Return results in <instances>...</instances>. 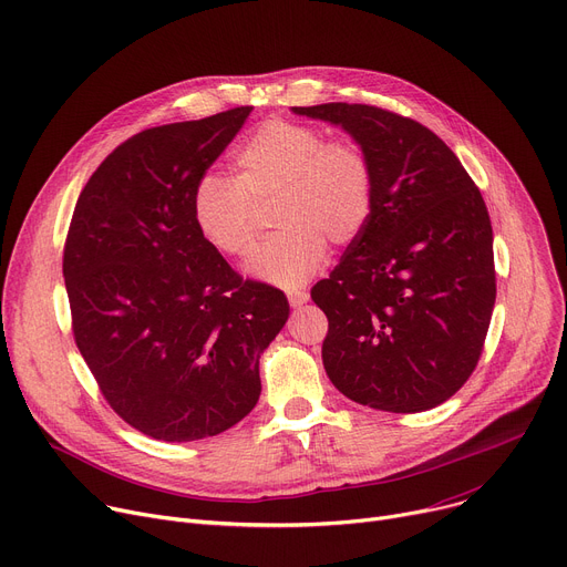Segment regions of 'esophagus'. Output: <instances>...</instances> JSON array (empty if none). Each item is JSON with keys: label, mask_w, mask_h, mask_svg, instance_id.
Returning a JSON list of instances; mask_svg holds the SVG:
<instances>
[{"label": "esophagus", "mask_w": 567, "mask_h": 567, "mask_svg": "<svg viewBox=\"0 0 567 567\" xmlns=\"http://www.w3.org/2000/svg\"><path fill=\"white\" fill-rule=\"evenodd\" d=\"M287 298H289V306H291V308H300V306L308 303L310 293H308L306 289H296V291H289Z\"/></svg>", "instance_id": "1"}]
</instances>
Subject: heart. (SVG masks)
<instances>
[{
  "instance_id": "obj_1",
  "label": "heart",
  "mask_w": 567,
  "mask_h": 567,
  "mask_svg": "<svg viewBox=\"0 0 567 567\" xmlns=\"http://www.w3.org/2000/svg\"><path fill=\"white\" fill-rule=\"evenodd\" d=\"M278 200L274 225L248 271L278 287L310 280L326 241H355L373 209V171L362 147L326 141L308 125L267 121L237 153V177L205 171L192 194L200 237L225 257L250 255L257 239L255 205Z\"/></svg>"
}]
</instances>
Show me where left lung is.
Wrapping results in <instances>:
<instances>
[{"label": "left lung", "instance_id": "8db88e82", "mask_svg": "<svg viewBox=\"0 0 567 567\" xmlns=\"http://www.w3.org/2000/svg\"><path fill=\"white\" fill-rule=\"evenodd\" d=\"M349 132L373 171V209L330 278L312 287L328 317L332 385L385 412H422L472 375L493 317V225L451 147L381 106H291Z\"/></svg>", "mask_w": 567, "mask_h": 567}]
</instances>
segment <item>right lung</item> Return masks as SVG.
<instances>
[{"label": "right lung", "instance_id": "add662e5", "mask_svg": "<svg viewBox=\"0 0 567 567\" xmlns=\"http://www.w3.org/2000/svg\"><path fill=\"white\" fill-rule=\"evenodd\" d=\"M252 106L138 132L97 166L63 248L72 334L106 403L164 442L228 431L255 408L259 355L289 317L198 233L196 179Z\"/></svg>", "mask_w": 567, "mask_h": 567}]
</instances>
